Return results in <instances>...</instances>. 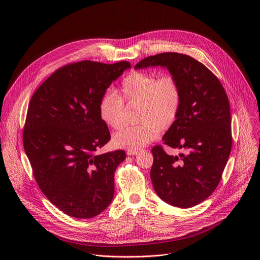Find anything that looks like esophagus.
I'll return each instance as SVG.
<instances>
[{
  "mask_svg": "<svg viewBox=\"0 0 260 260\" xmlns=\"http://www.w3.org/2000/svg\"><path fill=\"white\" fill-rule=\"evenodd\" d=\"M139 152H140L139 149H128V150L126 151V154H127V155H137Z\"/></svg>",
  "mask_w": 260,
  "mask_h": 260,
  "instance_id": "34e87169",
  "label": "esophagus"
}]
</instances>
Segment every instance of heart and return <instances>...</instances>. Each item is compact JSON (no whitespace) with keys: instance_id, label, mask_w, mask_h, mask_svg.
I'll return each mask as SVG.
<instances>
[{"instance_id":"heart-1","label":"heart","mask_w":260,"mask_h":260,"mask_svg":"<svg viewBox=\"0 0 260 260\" xmlns=\"http://www.w3.org/2000/svg\"><path fill=\"white\" fill-rule=\"evenodd\" d=\"M137 103L141 123L124 126L114 134L112 144L117 148L140 149L155 140L161 128L171 126L181 109V85L173 75L158 77L153 73L133 71L114 93L107 91L101 96L98 113L106 125L117 129L124 123V105Z\"/></svg>"}]
</instances>
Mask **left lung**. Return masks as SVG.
<instances>
[{
    "label": "left lung",
    "mask_w": 260,
    "mask_h": 260,
    "mask_svg": "<svg viewBox=\"0 0 260 260\" xmlns=\"http://www.w3.org/2000/svg\"><path fill=\"white\" fill-rule=\"evenodd\" d=\"M166 67L182 89L179 115L162 137L164 144L185 153L169 155L152 148L151 181L157 196L178 208H191L216 189L231 154L233 137L228 94L219 79L193 57L164 52L145 57L135 69Z\"/></svg>",
    "instance_id": "1"
}]
</instances>
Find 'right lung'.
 <instances>
[{
	"mask_svg": "<svg viewBox=\"0 0 260 260\" xmlns=\"http://www.w3.org/2000/svg\"><path fill=\"white\" fill-rule=\"evenodd\" d=\"M128 68L124 60L71 62L53 72L30 99L24 151L42 192L71 217L92 218L112 202L114 173L125 152L96 154L111 139L98 104Z\"/></svg>",
	"mask_w": 260,
	"mask_h": 260,
	"instance_id": "right-lung-1",
	"label": "right lung"
}]
</instances>
